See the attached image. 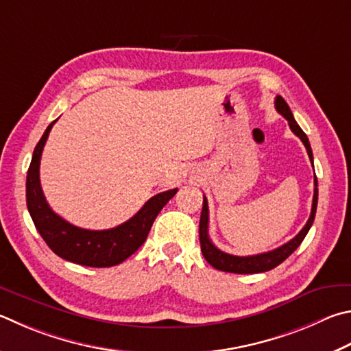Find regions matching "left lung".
Segmentation results:
<instances>
[{
  "instance_id": "left-lung-1",
  "label": "left lung",
  "mask_w": 351,
  "mask_h": 351,
  "mask_svg": "<svg viewBox=\"0 0 351 351\" xmlns=\"http://www.w3.org/2000/svg\"><path fill=\"white\" fill-rule=\"evenodd\" d=\"M275 107H276V110L281 113L287 121H289V125H290L291 132L295 133V135L304 143L305 149H307L310 161H311V164H313V152H311L308 138L302 132L301 127L298 125L295 118H293V113L290 110L289 104H287L284 98L279 97V95L275 99ZM316 207H317V180L315 176V195H313V204H311V213H310V218L307 221V224L304 226L302 230L299 232L291 241L287 242V244L278 247L271 252L253 254V256H234V254H228L226 252L219 250V248L216 247L212 241H210V238H208V204H207V197L204 196L201 221H199L201 252H202L204 258H206L207 263L212 267H215L216 270L228 271V273H241V275H250V273L269 271L271 269H275V267H278L281 263H284V261L289 258L290 254L295 252L299 245H301V242L304 241L305 237H307L310 227L315 221Z\"/></svg>"
}]
</instances>
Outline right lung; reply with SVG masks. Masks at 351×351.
<instances>
[{"instance_id":"obj_1","label":"right lung","mask_w":351,"mask_h":351,"mask_svg":"<svg viewBox=\"0 0 351 351\" xmlns=\"http://www.w3.org/2000/svg\"><path fill=\"white\" fill-rule=\"evenodd\" d=\"M55 123L56 119L49 124L36 144L27 170L25 201L32 221L50 250L60 258L86 267L118 265L144 244L158 213L175 196L178 189L150 197L135 216L109 230H87L70 224L50 208L40 182L41 154Z\"/></svg>"}]
</instances>
